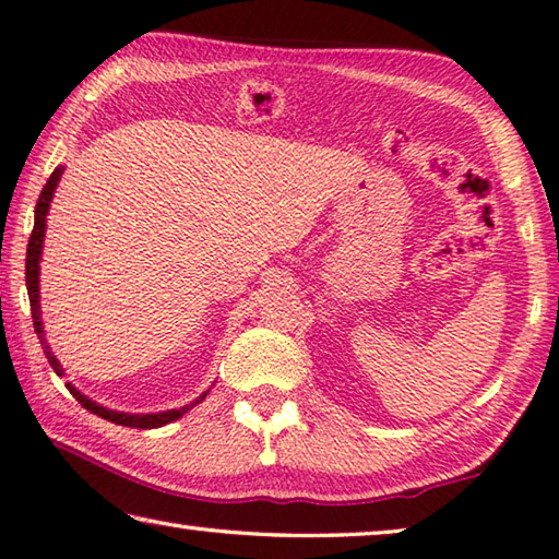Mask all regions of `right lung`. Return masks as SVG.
<instances>
[{
	"label": "right lung",
	"mask_w": 559,
	"mask_h": 559,
	"mask_svg": "<svg viewBox=\"0 0 559 559\" xmlns=\"http://www.w3.org/2000/svg\"><path fill=\"white\" fill-rule=\"evenodd\" d=\"M62 170L66 167L58 165L56 170H52V175L48 177V182L44 187V192H40L38 197V204H36V214H34V230H31V238H28V248H26V289H28V301H31V316H34V329L38 333V341L40 345H44V353L48 357V362L52 370H56L58 377L66 374V370H62V365L58 362V357L52 355L50 345L46 341V331H44V321H40V287H38V275H40V255H44V238H46V216H48V209H50V202H52V194H56V187L60 182L62 177ZM70 389V394L78 399V402L90 411V414H97L99 418H107L111 420V424L116 426H129V428H160L165 424H173V420L182 418L189 408L202 404L209 389L202 394L197 396L194 402H189L180 408H170V411H157V414H123V411H114V408H107L102 406L97 402H92L90 396H84L78 386H72L70 382L66 384Z\"/></svg>",
	"instance_id": "obj_1"
}]
</instances>
